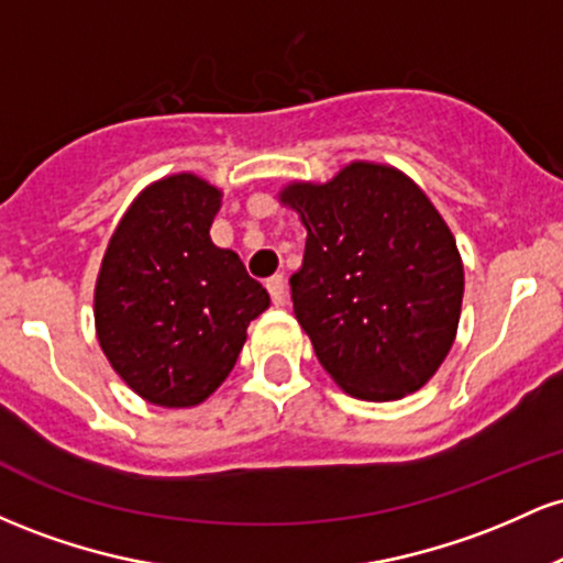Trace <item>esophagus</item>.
Listing matches in <instances>:
<instances>
[{"instance_id":"esophagus-1","label":"esophagus","mask_w":563,"mask_h":563,"mask_svg":"<svg viewBox=\"0 0 563 563\" xmlns=\"http://www.w3.org/2000/svg\"><path fill=\"white\" fill-rule=\"evenodd\" d=\"M267 290H269V296H273V303H277V307H280L283 299H286V280H283V275L269 277Z\"/></svg>"}]
</instances>
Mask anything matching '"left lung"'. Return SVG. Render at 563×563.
<instances>
[{"label":"left lung","instance_id":"1","mask_svg":"<svg viewBox=\"0 0 563 563\" xmlns=\"http://www.w3.org/2000/svg\"><path fill=\"white\" fill-rule=\"evenodd\" d=\"M277 198L307 228L290 299L328 376L367 402L429 384L455 341L466 286L429 196L394 166L352 161Z\"/></svg>","mask_w":563,"mask_h":563}]
</instances>
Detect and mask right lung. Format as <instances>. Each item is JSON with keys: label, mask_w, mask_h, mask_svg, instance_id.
<instances>
[{"label": "right lung", "mask_w": 563, "mask_h": 563, "mask_svg": "<svg viewBox=\"0 0 563 563\" xmlns=\"http://www.w3.org/2000/svg\"><path fill=\"white\" fill-rule=\"evenodd\" d=\"M222 190L190 172L147 185L115 224L95 283L102 354L145 402L196 407L235 367L269 294L209 230Z\"/></svg>", "instance_id": "right-lung-1"}]
</instances>
